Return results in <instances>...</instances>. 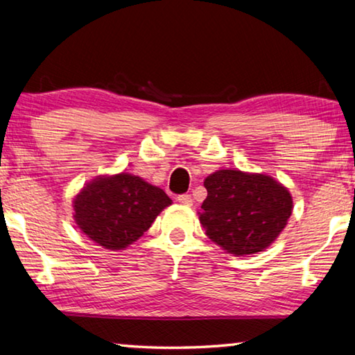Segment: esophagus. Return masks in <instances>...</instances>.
I'll list each match as a JSON object with an SVG mask.
<instances>
[{"label":"esophagus","mask_w":355,"mask_h":355,"mask_svg":"<svg viewBox=\"0 0 355 355\" xmlns=\"http://www.w3.org/2000/svg\"><path fill=\"white\" fill-rule=\"evenodd\" d=\"M177 200H178V203H182L183 207H191V205H192V197H191L189 194H182V196H178V197H177Z\"/></svg>","instance_id":"34e87169"}]
</instances>
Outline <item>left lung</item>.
I'll use <instances>...</instances> for the list:
<instances>
[{
    "mask_svg": "<svg viewBox=\"0 0 355 355\" xmlns=\"http://www.w3.org/2000/svg\"><path fill=\"white\" fill-rule=\"evenodd\" d=\"M199 220L207 236L235 257L268 249L293 213V197L266 173L220 169L205 178Z\"/></svg>",
    "mask_w": 355,
    "mask_h": 355,
    "instance_id": "1",
    "label": "left lung"
}]
</instances>
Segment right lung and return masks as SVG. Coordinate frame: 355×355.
<instances>
[{
  "instance_id": "obj_1",
  "label": "right lung",
  "mask_w": 355,
  "mask_h": 355,
  "mask_svg": "<svg viewBox=\"0 0 355 355\" xmlns=\"http://www.w3.org/2000/svg\"><path fill=\"white\" fill-rule=\"evenodd\" d=\"M172 200L166 192L128 172L100 175L83 186L73 199V219L80 232L107 250H123Z\"/></svg>"
}]
</instances>
